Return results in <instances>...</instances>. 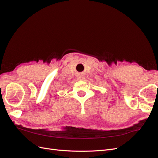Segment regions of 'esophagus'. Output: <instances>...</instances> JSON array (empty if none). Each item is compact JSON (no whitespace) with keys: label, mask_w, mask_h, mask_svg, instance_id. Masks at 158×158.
<instances>
[{"label":"esophagus","mask_w":158,"mask_h":158,"mask_svg":"<svg viewBox=\"0 0 158 158\" xmlns=\"http://www.w3.org/2000/svg\"><path fill=\"white\" fill-rule=\"evenodd\" d=\"M78 79L79 80H83L84 79V76L83 75H80L78 76Z\"/></svg>","instance_id":"obj_1"}]
</instances>
